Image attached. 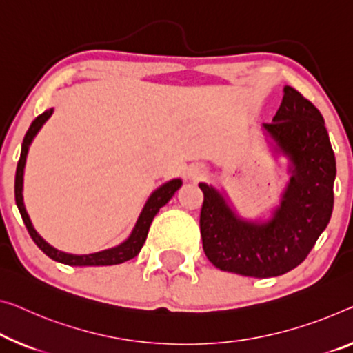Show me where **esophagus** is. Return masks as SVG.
<instances>
[{"label":"esophagus","mask_w":353,"mask_h":353,"mask_svg":"<svg viewBox=\"0 0 353 353\" xmlns=\"http://www.w3.org/2000/svg\"><path fill=\"white\" fill-rule=\"evenodd\" d=\"M205 176H207V169H205L203 165H192L191 169L188 170V178L194 183L202 181Z\"/></svg>","instance_id":"1"}]
</instances>
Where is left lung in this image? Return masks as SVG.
<instances>
[{
	"mask_svg": "<svg viewBox=\"0 0 353 353\" xmlns=\"http://www.w3.org/2000/svg\"><path fill=\"white\" fill-rule=\"evenodd\" d=\"M263 129L290 159V181L273 218H238L213 186L203 192L200 233L205 256L216 268L251 278H273L298 267L333 213L336 159L322 113L292 86L273 123Z\"/></svg>",
	"mask_w": 353,
	"mask_h": 353,
	"instance_id": "left-lung-1",
	"label": "left lung"
}]
</instances>
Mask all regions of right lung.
Listing matches in <instances>:
<instances>
[{
	"label": "right lung",
	"instance_id": "obj_1",
	"mask_svg": "<svg viewBox=\"0 0 353 353\" xmlns=\"http://www.w3.org/2000/svg\"><path fill=\"white\" fill-rule=\"evenodd\" d=\"M52 113H53V108H48V110H46L42 115L37 117L36 120L31 123L30 129L25 134L23 143H21V153H20V159L17 164V172H15V203H17L19 211L21 214V219H23L26 229H28L30 236L32 238V241L36 243L37 248H39L41 251L46 254V256H48L53 260H57V262L72 265V267H101V265H118V263L126 262V260L134 259L143 246L146 235H148L150 225H151V222H153V218L156 216V213H158L159 208L164 207V205L173 197V194H175L178 189L181 188V184H183L181 180H178L176 178V180H172L169 183L162 184L161 188L156 189V191L150 195V199L146 200L142 213H140V216H139L137 224H135L132 233L129 235L126 241L121 243V245H118L112 249H105V251H101V252L85 254V256H75V254H66L63 251H58V249L48 245L44 238H42L39 233L34 230V227H32L31 221H30V216L25 210L23 194H21V191H23V169H25L26 154H28L30 145L32 142V139H34V135L39 132L42 124H44L48 118L52 117Z\"/></svg>",
	"mask_w": 353,
	"mask_h": 353
}]
</instances>
